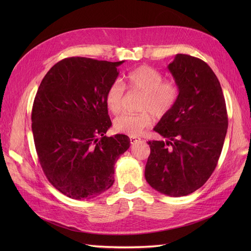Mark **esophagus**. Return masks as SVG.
<instances>
[{
	"instance_id": "34e87169",
	"label": "esophagus",
	"mask_w": 251,
	"mask_h": 251,
	"mask_svg": "<svg viewBox=\"0 0 251 251\" xmlns=\"http://www.w3.org/2000/svg\"><path fill=\"white\" fill-rule=\"evenodd\" d=\"M138 140H140V138H139V137H136V136H131V137H130V141H131V144H134V143H136V142H137Z\"/></svg>"
}]
</instances>
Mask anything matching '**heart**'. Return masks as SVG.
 <instances>
[{
    "instance_id": "b5f03b06",
    "label": "heart",
    "mask_w": 251,
    "mask_h": 251,
    "mask_svg": "<svg viewBox=\"0 0 251 251\" xmlns=\"http://www.w3.org/2000/svg\"><path fill=\"white\" fill-rule=\"evenodd\" d=\"M127 87L143 93L139 114H123L114 121L115 131L128 136H137L153 121L151 110L157 117L166 115L176 104L179 88L174 81L163 80L162 74L149 66L135 68L126 75ZM108 110L116 115L124 107V87L116 80L109 87L104 97Z\"/></svg>"
}]
</instances>
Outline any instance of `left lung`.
I'll use <instances>...</instances> for the list:
<instances>
[{"label": "left lung", "instance_id": "left-lung-1", "mask_svg": "<svg viewBox=\"0 0 251 251\" xmlns=\"http://www.w3.org/2000/svg\"><path fill=\"white\" fill-rule=\"evenodd\" d=\"M168 69L179 97L154 127L165 140L148 142L151 154L144 176L157 192L182 197L200 188L215 171L228 118L221 85L206 63L177 54Z\"/></svg>", "mask_w": 251, "mask_h": 251}]
</instances>
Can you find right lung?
<instances>
[{
    "label": "right lung",
    "mask_w": 251,
    "mask_h": 251,
    "mask_svg": "<svg viewBox=\"0 0 251 251\" xmlns=\"http://www.w3.org/2000/svg\"><path fill=\"white\" fill-rule=\"evenodd\" d=\"M121 62L68 57L45 75L31 120L37 157L58 191L75 200L92 199L114 183V165L130 148L124 134L107 137L112 123L105 93Z\"/></svg>",
    "instance_id": "1"
}]
</instances>
